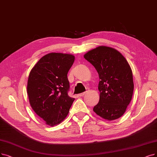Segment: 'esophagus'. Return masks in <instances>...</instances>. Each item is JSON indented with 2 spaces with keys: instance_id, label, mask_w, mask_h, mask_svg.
<instances>
[{
  "instance_id": "1",
  "label": "esophagus",
  "mask_w": 157,
  "mask_h": 157,
  "mask_svg": "<svg viewBox=\"0 0 157 157\" xmlns=\"http://www.w3.org/2000/svg\"><path fill=\"white\" fill-rule=\"evenodd\" d=\"M86 94V92H84V93H80V94H78V97H82V96H84V95Z\"/></svg>"
}]
</instances>
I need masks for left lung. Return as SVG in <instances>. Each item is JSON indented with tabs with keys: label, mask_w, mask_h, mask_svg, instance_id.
<instances>
[{
	"label": "left lung",
	"mask_w": 157,
	"mask_h": 157,
	"mask_svg": "<svg viewBox=\"0 0 157 157\" xmlns=\"http://www.w3.org/2000/svg\"><path fill=\"white\" fill-rule=\"evenodd\" d=\"M84 57L95 67L100 81V100L93 108L95 113L107 121L122 117L132 98L133 73L128 61L117 49L98 46Z\"/></svg>",
	"instance_id": "obj_1"
}]
</instances>
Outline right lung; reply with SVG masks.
<instances>
[{
    "label": "right lung",
    "instance_id": "right-lung-1",
    "mask_svg": "<svg viewBox=\"0 0 157 157\" xmlns=\"http://www.w3.org/2000/svg\"><path fill=\"white\" fill-rule=\"evenodd\" d=\"M74 60L71 54L50 53L42 57L29 73V104L49 126L64 120L75 100L67 94L70 82L67 76Z\"/></svg>",
    "mask_w": 157,
    "mask_h": 157
}]
</instances>
